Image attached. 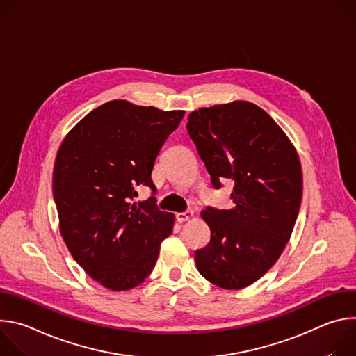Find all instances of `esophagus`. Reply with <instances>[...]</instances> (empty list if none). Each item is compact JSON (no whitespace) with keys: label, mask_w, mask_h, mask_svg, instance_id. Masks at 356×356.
<instances>
[{"label":"esophagus","mask_w":356,"mask_h":356,"mask_svg":"<svg viewBox=\"0 0 356 356\" xmlns=\"http://www.w3.org/2000/svg\"><path fill=\"white\" fill-rule=\"evenodd\" d=\"M194 217V211H184V213H179L177 216H176V218H177V221L179 222H186V221H190L191 218Z\"/></svg>","instance_id":"esophagus-1"}]
</instances>
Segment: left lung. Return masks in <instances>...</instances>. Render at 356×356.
<instances>
[{
    "mask_svg": "<svg viewBox=\"0 0 356 356\" xmlns=\"http://www.w3.org/2000/svg\"><path fill=\"white\" fill-rule=\"evenodd\" d=\"M187 131L213 186L234 180V207L201 211L207 246L194 252L197 270L213 284L243 289L261 279L289 242L302 194L297 150L261 107L236 99L188 114Z\"/></svg>",
    "mask_w": 356,
    "mask_h": 356,
    "instance_id": "1",
    "label": "left lung"
}]
</instances>
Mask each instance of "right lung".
Masks as SVG:
<instances>
[{"label": "right lung", "instance_id": "right-lung-1", "mask_svg": "<svg viewBox=\"0 0 356 356\" xmlns=\"http://www.w3.org/2000/svg\"><path fill=\"white\" fill-rule=\"evenodd\" d=\"M184 111L113 99L90 111L65 136L54 168L62 238L74 261L101 286L124 291L154 269L175 225L155 197L131 202L136 187L155 191L150 175Z\"/></svg>", "mask_w": 356, "mask_h": 356}]
</instances>
